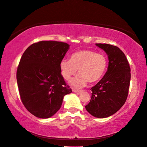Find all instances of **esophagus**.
<instances>
[{
    "instance_id": "obj_1",
    "label": "esophagus",
    "mask_w": 147,
    "mask_h": 147,
    "mask_svg": "<svg viewBox=\"0 0 147 147\" xmlns=\"http://www.w3.org/2000/svg\"><path fill=\"white\" fill-rule=\"evenodd\" d=\"M73 91L74 93H81L82 90H73Z\"/></svg>"
}]
</instances>
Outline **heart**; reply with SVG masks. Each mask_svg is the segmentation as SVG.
I'll list each match as a JSON object with an SVG mask.
<instances>
[{"instance_id":"1","label":"heart","mask_w":147,"mask_h":147,"mask_svg":"<svg viewBox=\"0 0 147 147\" xmlns=\"http://www.w3.org/2000/svg\"><path fill=\"white\" fill-rule=\"evenodd\" d=\"M107 66L106 56L90 50L77 51L71 55L70 60L63 59L60 62L61 72L66 81H70L78 70L79 74L71 81V84L76 88L84 87L87 82L98 81Z\"/></svg>"}]
</instances>
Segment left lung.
Listing matches in <instances>:
<instances>
[{
	"label": "left lung",
	"instance_id": "8db88e82",
	"mask_svg": "<svg viewBox=\"0 0 147 147\" xmlns=\"http://www.w3.org/2000/svg\"><path fill=\"white\" fill-rule=\"evenodd\" d=\"M106 52L109 58L107 71L103 78L91 88V98L85 106L96 118H106L123 106L129 93L131 68L125 55L118 47L96 43Z\"/></svg>",
	"mask_w": 147,
	"mask_h": 147
}]
</instances>
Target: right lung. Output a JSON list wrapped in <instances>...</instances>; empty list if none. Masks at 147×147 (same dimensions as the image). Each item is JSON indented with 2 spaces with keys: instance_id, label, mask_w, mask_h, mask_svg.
I'll list each match as a JSON object with an SVG mask.
<instances>
[{
  "instance_id": "1",
  "label": "right lung",
  "mask_w": 147,
  "mask_h": 147,
  "mask_svg": "<svg viewBox=\"0 0 147 147\" xmlns=\"http://www.w3.org/2000/svg\"><path fill=\"white\" fill-rule=\"evenodd\" d=\"M68 49L65 42L41 41L22 55L16 71L19 93L25 107L35 117H51L60 109L65 95L72 91L60 69Z\"/></svg>"
}]
</instances>
